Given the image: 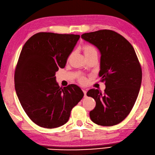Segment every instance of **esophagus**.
Here are the masks:
<instances>
[{"mask_svg": "<svg viewBox=\"0 0 155 155\" xmlns=\"http://www.w3.org/2000/svg\"><path fill=\"white\" fill-rule=\"evenodd\" d=\"M83 92H84V95L86 96V94H87V90H86V89H83Z\"/></svg>", "mask_w": 155, "mask_h": 155, "instance_id": "esophagus-1", "label": "esophagus"}]
</instances>
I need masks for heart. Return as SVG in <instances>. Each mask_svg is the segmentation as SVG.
I'll use <instances>...</instances> for the list:
<instances>
[{
	"instance_id": "b5f03b06",
	"label": "heart",
	"mask_w": 155,
	"mask_h": 155,
	"mask_svg": "<svg viewBox=\"0 0 155 155\" xmlns=\"http://www.w3.org/2000/svg\"><path fill=\"white\" fill-rule=\"evenodd\" d=\"M83 50L85 56L86 58L90 57L94 55H97V51L94 46L89 44H85L83 47ZM78 81L81 84H85L86 83V78L84 76H80L78 78Z\"/></svg>"
}]
</instances>
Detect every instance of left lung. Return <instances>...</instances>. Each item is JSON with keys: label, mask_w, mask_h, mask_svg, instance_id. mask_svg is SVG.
<instances>
[{"label": "left lung", "mask_w": 155, "mask_h": 155, "mask_svg": "<svg viewBox=\"0 0 155 155\" xmlns=\"http://www.w3.org/2000/svg\"><path fill=\"white\" fill-rule=\"evenodd\" d=\"M81 38L92 44L101 53V81L104 93L91 89L87 95L95 99V108L89 112L91 121L101 126H113L124 120L138 97L142 70L135 51L121 34L110 30L83 34Z\"/></svg>", "instance_id": "1"}]
</instances>
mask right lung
<instances>
[{"label":"right lung","mask_w":155,"mask_h":155,"mask_svg":"<svg viewBox=\"0 0 155 155\" xmlns=\"http://www.w3.org/2000/svg\"><path fill=\"white\" fill-rule=\"evenodd\" d=\"M80 35L39 32L26 41L15 73V86L23 109L41 127L64 125L84 97L80 87H60L56 72L66 66Z\"/></svg>","instance_id":"1"}]
</instances>
